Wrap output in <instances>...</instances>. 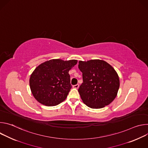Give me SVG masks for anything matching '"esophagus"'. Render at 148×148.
<instances>
[{
    "label": "esophagus",
    "instance_id": "esophagus-1",
    "mask_svg": "<svg viewBox=\"0 0 148 148\" xmlns=\"http://www.w3.org/2000/svg\"><path fill=\"white\" fill-rule=\"evenodd\" d=\"M73 87L74 88H75V89H78V87H79V85H78V84H76V85H74V86H73Z\"/></svg>",
    "mask_w": 148,
    "mask_h": 148
}]
</instances>
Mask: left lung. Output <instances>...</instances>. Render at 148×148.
Returning a JSON list of instances; mask_svg holds the SVG:
<instances>
[{"label":"left lung","instance_id":"left-lung-1","mask_svg":"<svg viewBox=\"0 0 148 148\" xmlns=\"http://www.w3.org/2000/svg\"><path fill=\"white\" fill-rule=\"evenodd\" d=\"M78 68L82 73L83 82L78 92L83 102L94 109L110 104L119 88V78L114 69L101 60L79 61Z\"/></svg>","mask_w":148,"mask_h":148}]
</instances>
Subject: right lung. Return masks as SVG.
Segmentation results:
<instances>
[{
	"instance_id": "obj_1",
	"label": "right lung",
	"mask_w": 148,
	"mask_h": 148,
	"mask_svg": "<svg viewBox=\"0 0 148 148\" xmlns=\"http://www.w3.org/2000/svg\"><path fill=\"white\" fill-rule=\"evenodd\" d=\"M77 63L76 60L52 59L41 63L30 75V87L35 99L49 107L64 101L72 86L69 71Z\"/></svg>"
}]
</instances>
